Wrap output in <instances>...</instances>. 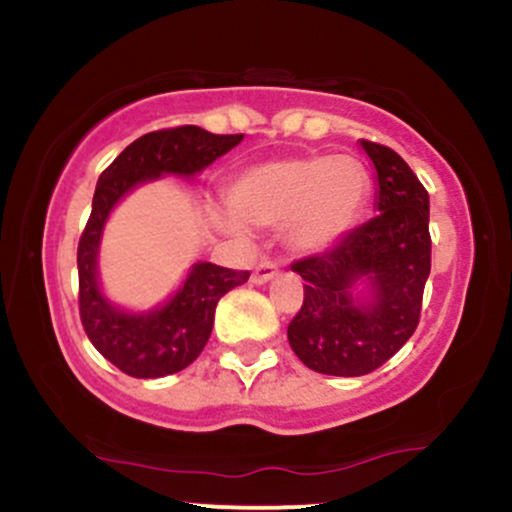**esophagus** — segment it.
<instances>
[{
	"mask_svg": "<svg viewBox=\"0 0 512 512\" xmlns=\"http://www.w3.org/2000/svg\"><path fill=\"white\" fill-rule=\"evenodd\" d=\"M276 274H279V269H276V264H272V262H260V264H257V267H255V272H252V284H257V286L267 284V281L276 279Z\"/></svg>",
	"mask_w": 512,
	"mask_h": 512,
	"instance_id": "1",
	"label": "esophagus"
}]
</instances>
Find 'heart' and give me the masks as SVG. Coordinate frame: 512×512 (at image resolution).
<instances>
[{
	"label": "heart",
	"instance_id": "b5f03b06",
	"mask_svg": "<svg viewBox=\"0 0 512 512\" xmlns=\"http://www.w3.org/2000/svg\"><path fill=\"white\" fill-rule=\"evenodd\" d=\"M370 195L368 170L351 156L313 154L257 163L228 187V207L250 228H281L293 255H320L354 228ZM240 231L237 221H226Z\"/></svg>",
	"mask_w": 512,
	"mask_h": 512
}]
</instances>
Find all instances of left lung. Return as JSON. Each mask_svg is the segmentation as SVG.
Returning <instances> with one entry per match:
<instances>
[{
	"instance_id": "left-lung-1",
	"label": "left lung",
	"mask_w": 512,
	"mask_h": 512,
	"mask_svg": "<svg viewBox=\"0 0 512 512\" xmlns=\"http://www.w3.org/2000/svg\"><path fill=\"white\" fill-rule=\"evenodd\" d=\"M375 168L373 219L322 255L293 264L305 298L289 344L315 373L358 378L380 368L414 334L431 274L428 192L404 158L363 142Z\"/></svg>"
}]
</instances>
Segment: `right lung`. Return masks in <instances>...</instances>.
<instances>
[{"label": "right lung", "mask_w": 512, "mask_h": 512, "mask_svg": "<svg viewBox=\"0 0 512 512\" xmlns=\"http://www.w3.org/2000/svg\"><path fill=\"white\" fill-rule=\"evenodd\" d=\"M240 142L243 134H211L195 125L149 132L129 144L98 178L76 252L79 313L91 344L132 378H166L190 366L209 342L216 303L223 293L245 284L250 272L195 262L163 303L149 310L122 308L110 301L98 274L105 223L137 187L166 175L195 178Z\"/></svg>", "instance_id": "add662e5"}]
</instances>
